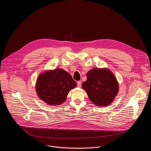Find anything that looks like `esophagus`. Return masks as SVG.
Segmentation results:
<instances>
[{
	"mask_svg": "<svg viewBox=\"0 0 151 151\" xmlns=\"http://www.w3.org/2000/svg\"><path fill=\"white\" fill-rule=\"evenodd\" d=\"M77 85L78 87H80L81 85V81H78V83H77Z\"/></svg>",
	"mask_w": 151,
	"mask_h": 151,
	"instance_id": "34e87169",
	"label": "esophagus"
}]
</instances>
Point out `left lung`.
<instances>
[{
    "label": "left lung",
    "instance_id": "left-lung-1",
    "mask_svg": "<svg viewBox=\"0 0 151 151\" xmlns=\"http://www.w3.org/2000/svg\"><path fill=\"white\" fill-rule=\"evenodd\" d=\"M82 88L97 106H106L113 102L119 91V84L113 72L107 68H93L88 71Z\"/></svg>",
    "mask_w": 151,
    "mask_h": 151
}]
</instances>
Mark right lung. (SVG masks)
<instances>
[{
  "mask_svg": "<svg viewBox=\"0 0 151 151\" xmlns=\"http://www.w3.org/2000/svg\"><path fill=\"white\" fill-rule=\"evenodd\" d=\"M77 86L71 75L56 68L40 74L36 83V93L46 104L55 106L63 104L71 89Z\"/></svg>",
  "mask_w": 151,
  "mask_h": 151,
  "instance_id": "add662e5",
  "label": "right lung"
}]
</instances>
